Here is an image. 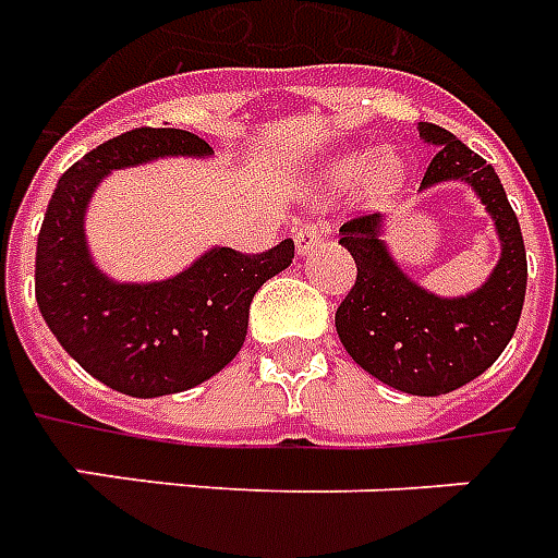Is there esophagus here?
I'll return each mask as SVG.
<instances>
[{
    "mask_svg": "<svg viewBox=\"0 0 558 558\" xmlns=\"http://www.w3.org/2000/svg\"><path fill=\"white\" fill-rule=\"evenodd\" d=\"M324 238H326V229H324V226H320V223H312V220H308V223H303V226H300V229H296V232H294L296 253L305 255V253H308V250H312V246L320 244Z\"/></svg>",
    "mask_w": 558,
    "mask_h": 558,
    "instance_id": "1",
    "label": "esophagus"
}]
</instances>
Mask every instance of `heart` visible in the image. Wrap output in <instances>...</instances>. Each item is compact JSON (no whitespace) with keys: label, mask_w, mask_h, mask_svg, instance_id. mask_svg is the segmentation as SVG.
I'll use <instances>...</instances> for the list:
<instances>
[{"label":"heart","mask_w":558,"mask_h":558,"mask_svg":"<svg viewBox=\"0 0 558 558\" xmlns=\"http://www.w3.org/2000/svg\"><path fill=\"white\" fill-rule=\"evenodd\" d=\"M403 179V155L391 149V146H383L376 153H367V149H341L332 158H326L320 170H317V187L320 191L338 194V191H347L350 184L359 182V191L371 203H385L388 196L397 194Z\"/></svg>","instance_id":"obj_1"}]
</instances>
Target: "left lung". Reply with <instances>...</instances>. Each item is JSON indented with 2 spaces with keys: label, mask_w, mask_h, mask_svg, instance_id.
<instances>
[{
  "label": "left lung",
  "mask_w": 558,
  "mask_h": 558,
  "mask_svg": "<svg viewBox=\"0 0 558 558\" xmlns=\"http://www.w3.org/2000/svg\"><path fill=\"white\" fill-rule=\"evenodd\" d=\"M435 158L421 187L464 182L483 199L500 238V262L468 296H438L412 282L383 241V215L353 217L338 244L353 255L355 284L335 312V329L353 362L379 383L414 397L462 388L492 367L512 341L526 294L521 223L483 155L435 123L417 125Z\"/></svg>",
  "instance_id": "obj_1"
}]
</instances>
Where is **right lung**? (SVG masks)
Segmentation results:
<instances>
[{
  "label": "right lung",
  "mask_w": 558,
  "mask_h": 558,
  "mask_svg": "<svg viewBox=\"0 0 558 558\" xmlns=\"http://www.w3.org/2000/svg\"><path fill=\"white\" fill-rule=\"evenodd\" d=\"M167 155L208 158L184 129H132L75 161L37 234L35 296L46 326L87 374L129 397H165L220 374L244 347L250 303L294 258V241L262 255L215 246L165 282H114L90 258L87 203L111 170Z\"/></svg>",
  "instance_id": "obj_1"
}]
</instances>
